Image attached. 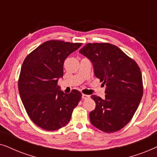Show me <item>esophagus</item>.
<instances>
[{
    "label": "esophagus",
    "instance_id": "34e87169",
    "mask_svg": "<svg viewBox=\"0 0 157 157\" xmlns=\"http://www.w3.org/2000/svg\"><path fill=\"white\" fill-rule=\"evenodd\" d=\"M89 98V95H86V94H82V98L83 99H87V98Z\"/></svg>",
    "mask_w": 157,
    "mask_h": 157
}]
</instances>
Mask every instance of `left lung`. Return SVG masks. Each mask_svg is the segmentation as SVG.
<instances>
[{
    "label": "left lung",
    "instance_id": "1",
    "mask_svg": "<svg viewBox=\"0 0 157 157\" xmlns=\"http://www.w3.org/2000/svg\"><path fill=\"white\" fill-rule=\"evenodd\" d=\"M79 53L92 63L96 78L106 85L105 98L92 95L96 108L89 113L91 124L106 133L117 132L132 119L143 96L139 66L114 45L88 44Z\"/></svg>",
    "mask_w": 157,
    "mask_h": 157
}]
</instances>
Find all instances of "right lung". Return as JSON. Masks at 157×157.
Here are the masks:
<instances>
[{
  "mask_svg": "<svg viewBox=\"0 0 157 157\" xmlns=\"http://www.w3.org/2000/svg\"><path fill=\"white\" fill-rule=\"evenodd\" d=\"M82 44L48 40L29 54L22 64L18 91L30 119L40 128L55 131L69 122L81 98L74 90L65 94L57 85L63 76V63Z\"/></svg>",
  "mask_w": 157,
  "mask_h": 157,
  "instance_id": "right-lung-1",
  "label": "right lung"
}]
</instances>
